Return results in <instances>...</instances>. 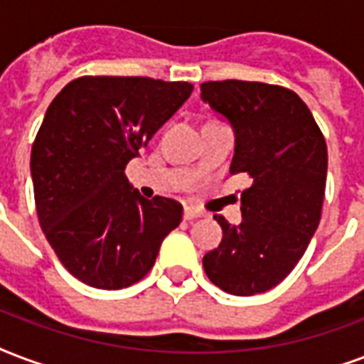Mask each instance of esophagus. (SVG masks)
<instances>
[{
  "label": "esophagus",
  "mask_w": 364,
  "mask_h": 364,
  "mask_svg": "<svg viewBox=\"0 0 364 364\" xmlns=\"http://www.w3.org/2000/svg\"><path fill=\"white\" fill-rule=\"evenodd\" d=\"M204 213L200 212V210H196V208H185V219L187 221H193V219H198L202 218Z\"/></svg>",
  "instance_id": "1"
}]
</instances>
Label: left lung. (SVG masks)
Masks as SVG:
<instances>
[{
	"label": "left lung",
	"instance_id": "8db88e82",
	"mask_svg": "<svg viewBox=\"0 0 364 364\" xmlns=\"http://www.w3.org/2000/svg\"><path fill=\"white\" fill-rule=\"evenodd\" d=\"M202 99L231 122V173H248L242 221L213 215L223 238L204 256L208 279L227 294L256 296L287 279L317 231L323 212L326 141L292 90L242 80L202 83Z\"/></svg>",
	"mask_w": 364,
	"mask_h": 364
}]
</instances>
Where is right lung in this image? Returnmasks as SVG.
Listing matches in <instances>:
<instances>
[{
    "instance_id": "1",
    "label": "right lung",
    "mask_w": 364,
    "mask_h": 364,
    "mask_svg": "<svg viewBox=\"0 0 364 364\" xmlns=\"http://www.w3.org/2000/svg\"><path fill=\"white\" fill-rule=\"evenodd\" d=\"M193 93L146 76H82L53 99L30 156L38 221L59 262L101 290L139 282L183 218L129 188L127 162Z\"/></svg>"
}]
</instances>
